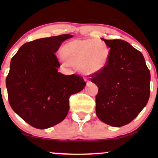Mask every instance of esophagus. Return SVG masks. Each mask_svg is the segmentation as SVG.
I'll list each match as a JSON object with an SVG mask.
<instances>
[{
  "mask_svg": "<svg viewBox=\"0 0 158 158\" xmlns=\"http://www.w3.org/2000/svg\"><path fill=\"white\" fill-rule=\"evenodd\" d=\"M88 82H89V81H88V80H87V83H88Z\"/></svg>",
  "mask_w": 158,
  "mask_h": 158,
  "instance_id": "34e87169",
  "label": "esophagus"
}]
</instances>
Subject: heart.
Here are the masks:
<instances>
[{
	"label": "heart",
	"instance_id": "b5f03b06",
	"mask_svg": "<svg viewBox=\"0 0 158 158\" xmlns=\"http://www.w3.org/2000/svg\"><path fill=\"white\" fill-rule=\"evenodd\" d=\"M60 57L65 65L76 67L81 73L93 74L100 72L106 66L110 49L104 42L94 39L74 40L66 43L62 49Z\"/></svg>",
	"mask_w": 158,
	"mask_h": 158
}]
</instances>
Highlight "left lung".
Wrapping results in <instances>:
<instances>
[{"mask_svg": "<svg viewBox=\"0 0 158 158\" xmlns=\"http://www.w3.org/2000/svg\"><path fill=\"white\" fill-rule=\"evenodd\" d=\"M104 41L110 48L106 66L90 81L98 88L96 111L99 119L112 127L128 124L150 98V73L142 54L121 40Z\"/></svg>", "mask_w": 158, "mask_h": 158, "instance_id": "8db88e82", "label": "left lung"}]
</instances>
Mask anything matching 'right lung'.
<instances>
[{
  "label": "right lung",
  "mask_w": 158,
  "mask_h": 158,
  "mask_svg": "<svg viewBox=\"0 0 158 158\" xmlns=\"http://www.w3.org/2000/svg\"><path fill=\"white\" fill-rule=\"evenodd\" d=\"M70 34L42 38L22 45L12 57L6 84L12 109L36 129L52 127L64 119L71 95L86 85L78 75L59 73L55 52Z\"/></svg>",
  "instance_id": "obj_1"
}]
</instances>
